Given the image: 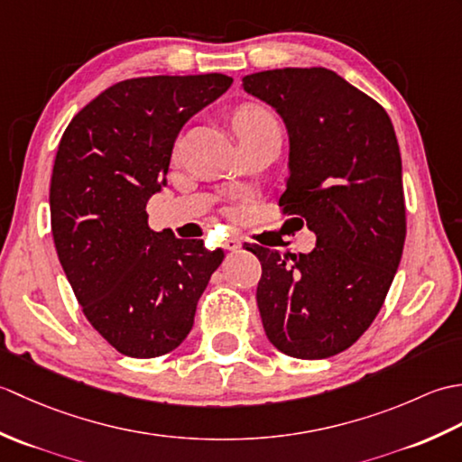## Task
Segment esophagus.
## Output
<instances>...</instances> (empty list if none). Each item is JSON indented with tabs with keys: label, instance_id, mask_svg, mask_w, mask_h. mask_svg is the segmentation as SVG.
I'll return each mask as SVG.
<instances>
[{
	"label": "esophagus",
	"instance_id": "obj_1",
	"mask_svg": "<svg viewBox=\"0 0 462 462\" xmlns=\"http://www.w3.org/2000/svg\"><path fill=\"white\" fill-rule=\"evenodd\" d=\"M222 248H224V250H228V252H236V250H240V248H242V240H240V238H236V236H228V238H224V242H222Z\"/></svg>",
	"mask_w": 462,
	"mask_h": 462
}]
</instances>
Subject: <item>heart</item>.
<instances>
[{"label": "heart", "mask_w": 462, "mask_h": 462, "mask_svg": "<svg viewBox=\"0 0 462 462\" xmlns=\"http://www.w3.org/2000/svg\"><path fill=\"white\" fill-rule=\"evenodd\" d=\"M270 125H276L273 116L266 109H262V106L256 105L242 106V109H238L236 115H234V129H236L238 136L256 133Z\"/></svg>", "instance_id": "heart-1"}]
</instances>
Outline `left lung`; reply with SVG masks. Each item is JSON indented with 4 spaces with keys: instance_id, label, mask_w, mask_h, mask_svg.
Here are the masks:
<instances>
[{
    "instance_id": "1",
    "label": "left lung",
    "mask_w": 462,
    "mask_h": 462,
    "mask_svg": "<svg viewBox=\"0 0 462 462\" xmlns=\"http://www.w3.org/2000/svg\"><path fill=\"white\" fill-rule=\"evenodd\" d=\"M242 89L286 125L280 206L316 234V248L300 256L246 248L262 263L263 331L290 357L337 356L375 319L403 254V166L393 123L379 103L323 67L252 73Z\"/></svg>"
}]
</instances>
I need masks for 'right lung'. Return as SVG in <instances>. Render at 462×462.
Segmentation results:
<instances>
[{
    "instance_id": "1",
    "label": "right lung",
    "mask_w": 462,
    "mask_h": 462,
    "mask_svg": "<svg viewBox=\"0 0 462 462\" xmlns=\"http://www.w3.org/2000/svg\"><path fill=\"white\" fill-rule=\"evenodd\" d=\"M232 77L126 79L83 106L55 156L49 210L55 250L85 318L129 357H159L189 336L224 252L149 228L174 141Z\"/></svg>"
}]
</instances>
